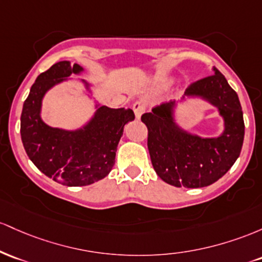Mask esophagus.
<instances>
[{"instance_id": "34e87169", "label": "esophagus", "mask_w": 262, "mask_h": 262, "mask_svg": "<svg viewBox=\"0 0 262 262\" xmlns=\"http://www.w3.org/2000/svg\"><path fill=\"white\" fill-rule=\"evenodd\" d=\"M132 108H134V113L137 119H140L141 115L146 111V104L143 101H136L132 105Z\"/></svg>"}]
</instances>
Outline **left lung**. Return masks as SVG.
<instances>
[{"mask_svg": "<svg viewBox=\"0 0 262 262\" xmlns=\"http://www.w3.org/2000/svg\"><path fill=\"white\" fill-rule=\"evenodd\" d=\"M186 89L187 95L208 100L224 117L225 130L215 139H202L176 125L173 102L141 116L147 126V147L152 166L162 181L174 187L202 188L213 184L231 168L242 152L245 134L237 94L216 68Z\"/></svg>", "mask_w": 262, "mask_h": 262, "instance_id": "8db88e82", "label": "left lung"}]
</instances>
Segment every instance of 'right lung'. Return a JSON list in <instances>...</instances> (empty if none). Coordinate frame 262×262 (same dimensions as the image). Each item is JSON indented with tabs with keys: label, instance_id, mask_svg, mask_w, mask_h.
Instances as JSON below:
<instances>
[{
	"label": "right lung",
	"instance_id": "obj_1",
	"mask_svg": "<svg viewBox=\"0 0 262 262\" xmlns=\"http://www.w3.org/2000/svg\"><path fill=\"white\" fill-rule=\"evenodd\" d=\"M83 68L58 61L38 75L20 115V137L29 160L47 177L69 187L98 182L115 164L117 143L123 126L135 119L131 108H98L94 119L78 131L53 128L40 119V105L47 90Z\"/></svg>",
	"mask_w": 262,
	"mask_h": 262
}]
</instances>
